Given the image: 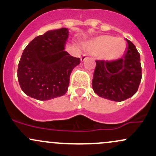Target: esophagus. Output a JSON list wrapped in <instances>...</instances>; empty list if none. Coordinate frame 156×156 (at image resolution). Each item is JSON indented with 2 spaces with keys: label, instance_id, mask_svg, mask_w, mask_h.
Listing matches in <instances>:
<instances>
[{
  "label": "esophagus",
  "instance_id": "34e87169",
  "mask_svg": "<svg viewBox=\"0 0 156 156\" xmlns=\"http://www.w3.org/2000/svg\"><path fill=\"white\" fill-rule=\"evenodd\" d=\"M87 58V55H83V56H81V61H84L85 60H86Z\"/></svg>",
  "mask_w": 156,
  "mask_h": 156
}]
</instances>
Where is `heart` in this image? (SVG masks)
<instances>
[{
    "mask_svg": "<svg viewBox=\"0 0 156 156\" xmlns=\"http://www.w3.org/2000/svg\"><path fill=\"white\" fill-rule=\"evenodd\" d=\"M125 43L109 35H101L87 44V49L95 55H103L107 61L119 59L125 52Z\"/></svg>",
    "mask_w": 156,
    "mask_h": 156,
    "instance_id": "1",
    "label": "heart"
}]
</instances>
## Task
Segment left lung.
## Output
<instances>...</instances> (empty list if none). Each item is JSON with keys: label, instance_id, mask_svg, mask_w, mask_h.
<instances>
[{"label": "left lung", "instance_id": "8db88e82", "mask_svg": "<svg viewBox=\"0 0 156 156\" xmlns=\"http://www.w3.org/2000/svg\"><path fill=\"white\" fill-rule=\"evenodd\" d=\"M122 58L115 61L97 60L92 88L98 96L122 101L135 95L141 81L140 54L130 41Z\"/></svg>", "mask_w": 156, "mask_h": 156}]
</instances>
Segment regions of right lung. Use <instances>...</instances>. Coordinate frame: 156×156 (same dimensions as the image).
Instances as JSON below:
<instances>
[{"mask_svg":"<svg viewBox=\"0 0 156 156\" xmlns=\"http://www.w3.org/2000/svg\"><path fill=\"white\" fill-rule=\"evenodd\" d=\"M68 30L47 31L33 39L23 50L18 64V79L26 95L39 101L64 95L72 71L79 58L64 51Z\"/></svg>","mask_w":156,"mask_h":156,"instance_id":"obj_1","label":"right lung"}]
</instances>
